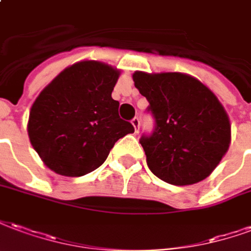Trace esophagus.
Returning a JSON list of instances; mask_svg holds the SVG:
<instances>
[{
    "label": "esophagus",
    "instance_id": "34e87169",
    "mask_svg": "<svg viewBox=\"0 0 251 251\" xmlns=\"http://www.w3.org/2000/svg\"><path fill=\"white\" fill-rule=\"evenodd\" d=\"M131 124H132V127L135 128V131H139V126H140V122H139L138 118H133L132 122H131Z\"/></svg>",
    "mask_w": 251,
    "mask_h": 251
}]
</instances>
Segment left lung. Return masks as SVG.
<instances>
[{"instance_id": "obj_1", "label": "left lung", "mask_w": 251, "mask_h": 251, "mask_svg": "<svg viewBox=\"0 0 251 251\" xmlns=\"http://www.w3.org/2000/svg\"><path fill=\"white\" fill-rule=\"evenodd\" d=\"M132 78L156 123L151 136L140 139L148 168L175 186L207 178L231 142V124L218 98L187 73L136 71Z\"/></svg>"}]
</instances>
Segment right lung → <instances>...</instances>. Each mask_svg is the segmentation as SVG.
I'll list each match as a JSON object with an SVG mask.
<instances>
[{
  "instance_id": "obj_1",
  "label": "right lung",
  "mask_w": 251,
  "mask_h": 251,
  "mask_svg": "<svg viewBox=\"0 0 251 251\" xmlns=\"http://www.w3.org/2000/svg\"><path fill=\"white\" fill-rule=\"evenodd\" d=\"M119 76L118 68L83 60L40 92L29 112L28 135L47 167L63 176H83L105 162L119 139L133 132L112 99Z\"/></svg>"
}]
</instances>
